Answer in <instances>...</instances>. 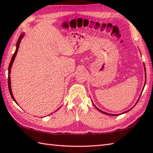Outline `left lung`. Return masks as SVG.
<instances>
[{"label": "left lung", "mask_w": 153, "mask_h": 153, "mask_svg": "<svg viewBox=\"0 0 153 153\" xmlns=\"http://www.w3.org/2000/svg\"><path fill=\"white\" fill-rule=\"evenodd\" d=\"M97 108V110H99L100 112H101L102 113H103V114H107V115H110V116H117L118 114H116V115H115V114H108V113H106V112H102V110H99L98 108Z\"/></svg>", "instance_id": "left-lung-1"}]
</instances>
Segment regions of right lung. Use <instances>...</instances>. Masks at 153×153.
Listing matches in <instances>:
<instances>
[{
  "instance_id": "add662e5",
  "label": "right lung",
  "mask_w": 153,
  "mask_h": 153,
  "mask_svg": "<svg viewBox=\"0 0 153 153\" xmlns=\"http://www.w3.org/2000/svg\"><path fill=\"white\" fill-rule=\"evenodd\" d=\"M23 36H24V34H21L20 35H19V39L18 40V42H17V44H16V50L15 51L14 54H13V56L12 57V59H11V61H10V63L9 64V66H8V89H9V92H10V95L12 97V99L14 100V101L16 102V100L14 98V97H13V95H12V90H11V86H10V70H11V68H12V64H13V62H14V59H15V57L16 56V54H17V53H18V48H19V43H20V41L22 40V39L23 37Z\"/></svg>"
}]
</instances>
